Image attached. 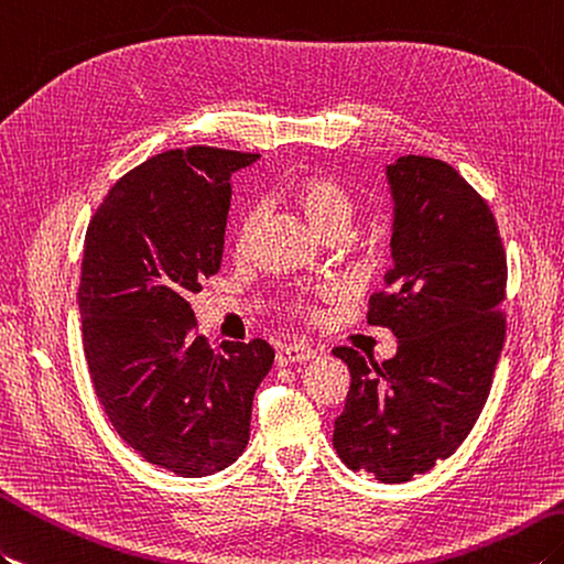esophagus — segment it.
Returning <instances> with one entry per match:
<instances>
[{
	"instance_id": "obj_1",
	"label": "esophagus",
	"mask_w": 564,
	"mask_h": 564,
	"mask_svg": "<svg viewBox=\"0 0 564 564\" xmlns=\"http://www.w3.org/2000/svg\"><path fill=\"white\" fill-rule=\"evenodd\" d=\"M312 358H317L310 346H300V344H291V346H281L276 352V362L281 365H295V362H307Z\"/></svg>"
}]
</instances>
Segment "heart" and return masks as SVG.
I'll return each instance as SVG.
<instances>
[{"label": "heart", "mask_w": 564, "mask_h": 564, "mask_svg": "<svg viewBox=\"0 0 564 564\" xmlns=\"http://www.w3.org/2000/svg\"><path fill=\"white\" fill-rule=\"evenodd\" d=\"M288 199L307 218L312 230L326 238V235H344L352 220V196L348 189L329 175L305 173L297 175L285 189ZM257 214H247L238 232V250H245L254 230Z\"/></svg>", "instance_id": "heart-1"}]
</instances>
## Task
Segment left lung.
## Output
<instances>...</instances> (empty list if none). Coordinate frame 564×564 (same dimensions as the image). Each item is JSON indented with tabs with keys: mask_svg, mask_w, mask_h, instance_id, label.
Masks as SVG:
<instances>
[{
	"mask_svg": "<svg viewBox=\"0 0 564 564\" xmlns=\"http://www.w3.org/2000/svg\"><path fill=\"white\" fill-rule=\"evenodd\" d=\"M387 180L394 267L368 322L391 329L399 348L384 362L334 350L350 370L334 447L352 470L405 482L459 449L488 401L505 344L507 257L490 206L452 165L401 155Z\"/></svg>",
	"mask_w": 564,
	"mask_h": 564,
	"instance_id": "obj_1",
	"label": "left lung"
}]
</instances>
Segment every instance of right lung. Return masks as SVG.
Segmentation results:
<instances>
[{
	"instance_id": "add662e5",
	"label": "right lung",
	"mask_w": 564,
	"mask_h": 564,
	"mask_svg": "<svg viewBox=\"0 0 564 564\" xmlns=\"http://www.w3.org/2000/svg\"><path fill=\"white\" fill-rule=\"evenodd\" d=\"M257 153L175 149L129 170L86 230L78 312L96 397L149 464L199 478L250 440L252 399L273 348L196 334L189 293L220 269L230 175Z\"/></svg>"
}]
</instances>
